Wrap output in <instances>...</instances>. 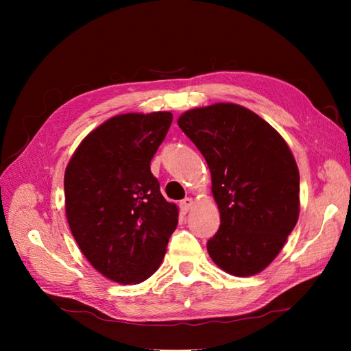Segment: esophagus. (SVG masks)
Masks as SVG:
<instances>
[{
  "label": "esophagus",
  "instance_id": "obj_1",
  "mask_svg": "<svg viewBox=\"0 0 351 351\" xmlns=\"http://www.w3.org/2000/svg\"><path fill=\"white\" fill-rule=\"evenodd\" d=\"M192 206H193V199L192 197H186V199H183L182 202H180V209H182L184 214H186V212H189L190 209H192Z\"/></svg>",
  "mask_w": 351,
  "mask_h": 351
}]
</instances>
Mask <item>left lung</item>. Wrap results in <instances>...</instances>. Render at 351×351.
<instances>
[{"label":"left lung","mask_w":351,"mask_h":351,"mask_svg":"<svg viewBox=\"0 0 351 351\" xmlns=\"http://www.w3.org/2000/svg\"><path fill=\"white\" fill-rule=\"evenodd\" d=\"M206 159L221 226L206 247L236 277L259 274L277 258L300 212V176L282 136L258 114L219 102L178 117Z\"/></svg>","instance_id":"obj_1"}]
</instances>
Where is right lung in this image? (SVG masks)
Segmentation results:
<instances>
[{"instance_id": "1", "label": "right lung", "mask_w": 351, "mask_h": 351, "mask_svg": "<svg viewBox=\"0 0 351 351\" xmlns=\"http://www.w3.org/2000/svg\"><path fill=\"white\" fill-rule=\"evenodd\" d=\"M173 114L115 115L77 146L64 174L71 234L92 267L119 284H139L159 268L178 208L161 195L151 161Z\"/></svg>"}]
</instances>
